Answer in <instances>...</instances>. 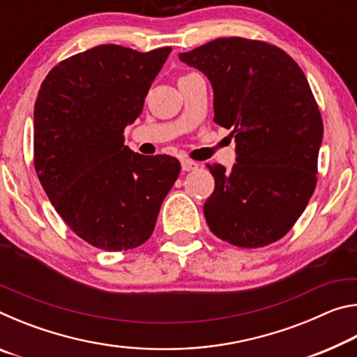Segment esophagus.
<instances>
[{"label":"esophagus","mask_w":357,"mask_h":357,"mask_svg":"<svg viewBox=\"0 0 357 357\" xmlns=\"http://www.w3.org/2000/svg\"><path fill=\"white\" fill-rule=\"evenodd\" d=\"M181 165H183V170L184 172H192V170H197V168H198L197 162L189 160V159H183V162H181Z\"/></svg>","instance_id":"34e87169"}]
</instances>
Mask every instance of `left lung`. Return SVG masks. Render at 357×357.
I'll return each mask as SVG.
<instances>
[{
  "label": "left lung",
  "instance_id": "left-lung-1",
  "mask_svg": "<svg viewBox=\"0 0 357 357\" xmlns=\"http://www.w3.org/2000/svg\"><path fill=\"white\" fill-rule=\"evenodd\" d=\"M179 59L209 78L214 121L236 142L231 170L208 164L209 229L244 249L275 243L317 187L323 119L304 72L282 48L244 38L211 40Z\"/></svg>",
  "mask_w": 357,
  "mask_h": 357
}]
</instances>
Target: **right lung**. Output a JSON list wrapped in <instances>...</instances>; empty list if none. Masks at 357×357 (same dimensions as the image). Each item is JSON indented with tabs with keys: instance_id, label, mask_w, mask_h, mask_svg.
<instances>
[{
	"instance_id": "add662e5",
	"label": "right lung",
	"mask_w": 357,
	"mask_h": 357,
	"mask_svg": "<svg viewBox=\"0 0 357 357\" xmlns=\"http://www.w3.org/2000/svg\"><path fill=\"white\" fill-rule=\"evenodd\" d=\"M172 47L142 53L105 44L55 66L34 104V168L53 208L78 238L121 252L146 243L178 179L172 155L124 144L126 126Z\"/></svg>"
}]
</instances>
